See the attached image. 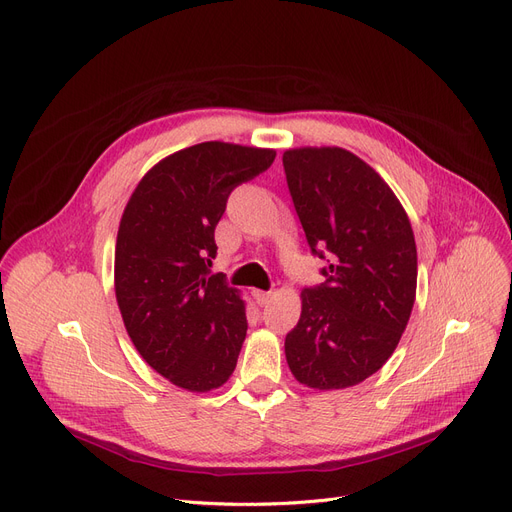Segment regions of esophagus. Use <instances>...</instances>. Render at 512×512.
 I'll list each match as a JSON object with an SVG mask.
<instances>
[{
	"instance_id": "34e87169",
	"label": "esophagus",
	"mask_w": 512,
	"mask_h": 512,
	"mask_svg": "<svg viewBox=\"0 0 512 512\" xmlns=\"http://www.w3.org/2000/svg\"><path fill=\"white\" fill-rule=\"evenodd\" d=\"M253 299L257 301V305H267L272 299V292H265V290H253Z\"/></svg>"
}]
</instances>
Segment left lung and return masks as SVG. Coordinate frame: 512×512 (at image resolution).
I'll list each match as a JSON object with an SVG mask.
<instances>
[{"instance_id": "1", "label": "left lung", "mask_w": 512, "mask_h": 512, "mask_svg": "<svg viewBox=\"0 0 512 512\" xmlns=\"http://www.w3.org/2000/svg\"><path fill=\"white\" fill-rule=\"evenodd\" d=\"M288 191L326 282L301 292L284 351L294 378L315 390L361 384L394 353L417 290L407 211L382 176L340 147L288 149Z\"/></svg>"}]
</instances>
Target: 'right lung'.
I'll return each instance as SVG.
<instances>
[{
  "instance_id": "right-lung-1",
  "label": "right lung",
  "mask_w": 512,
  "mask_h": 512,
  "mask_svg": "<svg viewBox=\"0 0 512 512\" xmlns=\"http://www.w3.org/2000/svg\"><path fill=\"white\" fill-rule=\"evenodd\" d=\"M274 149L207 141L153 166L122 213L116 301L139 355L188 392L220 388L247 336L245 301L222 274L215 226L230 193L274 164Z\"/></svg>"
}]
</instances>
